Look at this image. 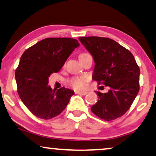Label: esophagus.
<instances>
[{
    "mask_svg": "<svg viewBox=\"0 0 156 156\" xmlns=\"http://www.w3.org/2000/svg\"><path fill=\"white\" fill-rule=\"evenodd\" d=\"M75 93L77 94H81V95H86L87 94V92H84V91H76Z\"/></svg>",
    "mask_w": 156,
    "mask_h": 156,
    "instance_id": "obj_1",
    "label": "esophagus"
}]
</instances>
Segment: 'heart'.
I'll list each match as a JSON object with an SVG mask.
<instances>
[{"label": "heart", "mask_w": 156, "mask_h": 156, "mask_svg": "<svg viewBox=\"0 0 156 156\" xmlns=\"http://www.w3.org/2000/svg\"><path fill=\"white\" fill-rule=\"evenodd\" d=\"M84 54H87L85 53L80 54V56L84 55ZM69 84H70L72 87L74 89H76V90H81V89H83L85 87L86 84V80L84 77H81V76H74V77L71 78L69 80Z\"/></svg>", "instance_id": "heart-1"}]
</instances>
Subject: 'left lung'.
Wrapping results in <instances>:
<instances>
[{"label":"left lung","instance_id":"obj_1","mask_svg":"<svg viewBox=\"0 0 156 156\" xmlns=\"http://www.w3.org/2000/svg\"><path fill=\"white\" fill-rule=\"evenodd\" d=\"M95 63L92 80L109 87L107 93L95 92L98 100L91 110L98 118L110 121L122 116L139 92L140 71L130 51L109 38H79Z\"/></svg>","mask_w":156,"mask_h":156}]
</instances>
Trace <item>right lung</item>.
<instances>
[{
  "label": "right lung",
  "mask_w": 156,
  "mask_h": 156,
  "mask_svg": "<svg viewBox=\"0 0 156 156\" xmlns=\"http://www.w3.org/2000/svg\"><path fill=\"white\" fill-rule=\"evenodd\" d=\"M77 40L47 38L26 49L22 54L15 77L18 94L25 106L38 118L49 120L63 111L74 94L62 87L52 90L48 76L58 72L74 48Z\"/></svg>",
  "instance_id": "1"
}]
</instances>
